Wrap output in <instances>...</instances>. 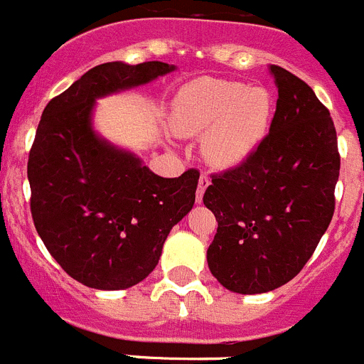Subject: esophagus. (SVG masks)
<instances>
[{
  "instance_id": "1",
  "label": "esophagus",
  "mask_w": 364,
  "mask_h": 364,
  "mask_svg": "<svg viewBox=\"0 0 364 364\" xmlns=\"http://www.w3.org/2000/svg\"><path fill=\"white\" fill-rule=\"evenodd\" d=\"M210 184H211L210 176L205 175V173H202L200 178H198V188H197V202H198V204H200L202 198H204V193H205V189H208V186H210Z\"/></svg>"
}]
</instances>
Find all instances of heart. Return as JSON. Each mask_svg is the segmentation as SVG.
Listing matches in <instances>:
<instances>
[{
	"label": "heart",
	"mask_w": 364,
	"mask_h": 364,
	"mask_svg": "<svg viewBox=\"0 0 364 364\" xmlns=\"http://www.w3.org/2000/svg\"><path fill=\"white\" fill-rule=\"evenodd\" d=\"M273 100L262 87L200 78L176 92L169 125L180 136L202 138V153L213 166L230 169L246 162L264 142Z\"/></svg>",
	"instance_id": "obj_1"
}]
</instances>
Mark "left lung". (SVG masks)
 Returning a JSON list of instances; mask_svg holds the SVG:
<instances>
[{
	"mask_svg": "<svg viewBox=\"0 0 364 364\" xmlns=\"http://www.w3.org/2000/svg\"><path fill=\"white\" fill-rule=\"evenodd\" d=\"M279 98L269 133L244 164L211 176L204 204L218 222L208 247L230 291L266 294L304 268L336 210L341 156L330 111L308 83L269 65Z\"/></svg>",
	"mask_w": 364,
	"mask_h": 364,
	"instance_id": "obj_1",
	"label": "left lung"
}]
</instances>
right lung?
Masks as SVG:
<instances>
[{
  "label": "right lung",
  "instance_id": "add662e5",
  "mask_svg": "<svg viewBox=\"0 0 364 364\" xmlns=\"http://www.w3.org/2000/svg\"><path fill=\"white\" fill-rule=\"evenodd\" d=\"M171 70L162 62L96 65L50 100L38 124L27 164L32 220L63 272L89 288L144 281L195 204L197 169L162 178L92 129L96 100Z\"/></svg>",
  "mask_w": 364,
  "mask_h": 364
}]
</instances>
